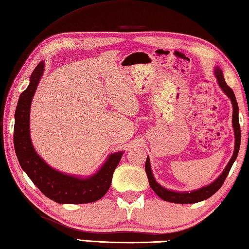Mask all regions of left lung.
Instances as JSON below:
<instances>
[{
  "label": "left lung",
  "instance_id": "1",
  "mask_svg": "<svg viewBox=\"0 0 249 249\" xmlns=\"http://www.w3.org/2000/svg\"><path fill=\"white\" fill-rule=\"evenodd\" d=\"M214 75L217 77L218 84H219L222 91H224L225 94L231 98V104H232V127H233V132H235V150H233V154L224 171H222V173L213 181V182L206 185V187L200 188L198 190H194L190 192L172 191V190H169V189L163 188L162 185L159 184L154 179L153 173H152L150 159L147 157L146 162H145V171L148 179V183H150L151 188L153 189L155 194L160 196L161 199L164 200V201H169L173 203H182V205H185V203H196V202L202 201V200L210 198L211 196L216 194V192L221 188L222 183L225 182L226 178H227L229 171H231L233 162L236 161L237 155H238L240 139H242V133H240V126H239V120H238V104H237L235 94H233L232 89L226 84L224 75H222V71L219 67H216V68H214Z\"/></svg>",
  "mask_w": 249,
  "mask_h": 249
}]
</instances>
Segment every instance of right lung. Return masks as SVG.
<instances>
[{"label": "right lung", "instance_id": "right-lung-1", "mask_svg": "<svg viewBox=\"0 0 249 249\" xmlns=\"http://www.w3.org/2000/svg\"><path fill=\"white\" fill-rule=\"evenodd\" d=\"M43 70L44 64L41 61L33 70L29 86L20 95L18 102L13 142L18 163L39 190L55 202L78 205L97 201L108 191L113 173L123 152L110 154L102 168L87 178L59 172L39 157L30 137V108Z\"/></svg>", "mask_w": 249, "mask_h": 249}]
</instances>
